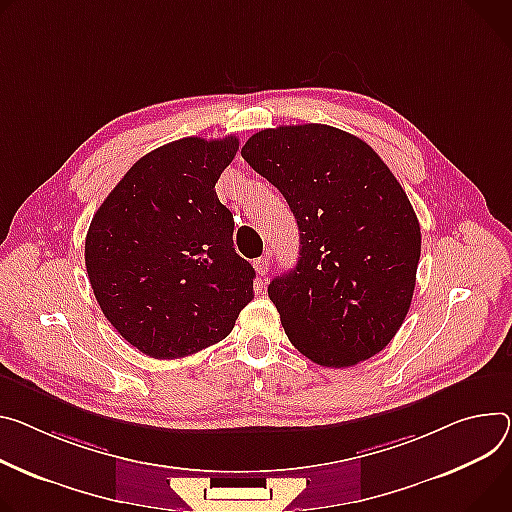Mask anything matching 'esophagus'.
Segmentation results:
<instances>
[{
    "label": "esophagus",
    "instance_id": "1",
    "mask_svg": "<svg viewBox=\"0 0 512 512\" xmlns=\"http://www.w3.org/2000/svg\"><path fill=\"white\" fill-rule=\"evenodd\" d=\"M253 265H255V271L259 273V275H267L269 273V267H271V259H269V255H261L259 259H255L253 261Z\"/></svg>",
    "mask_w": 512,
    "mask_h": 512
}]
</instances>
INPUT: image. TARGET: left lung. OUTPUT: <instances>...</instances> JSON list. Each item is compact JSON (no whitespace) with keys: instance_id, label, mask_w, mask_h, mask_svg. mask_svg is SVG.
<instances>
[{"instance_id":"left-lung-1","label":"left lung","mask_w":512,"mask_h":512,"mask_svg":"<svg viewBox=\"0 0 512 512\" xmlns=\"http://www.w3.org/2000/svg\"><path fill=\"white\" fill-rule=\"evenodd\" d=\"M241 155L298 222V263L267 288L292 345L324 367L380 353L406 318L421 259V226L394 173L327 124L261 130Z\"/></svg>"}]
</instances>
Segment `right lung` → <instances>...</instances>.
<instances>
[{
	"label": "right lung",
	"mask_w": 512,
	"mask_h": 512,
	"mask_svg": "<svg viewBox=\"0 0 512 512\" xmlns=\"http://www.w3.org/2000/svg\"><path fill=\"white\" fill-rule=\"evenodd\" d=\"M239 138H179L138 159L91 218L85 267L112 327L141 353L177 359L230 335L253 300L214 185Z\"/></svg>",
	"instance_id": "obj_1"
}]
</instances>
